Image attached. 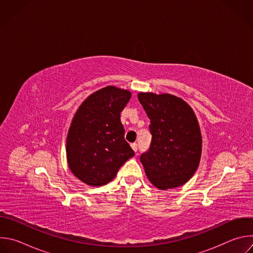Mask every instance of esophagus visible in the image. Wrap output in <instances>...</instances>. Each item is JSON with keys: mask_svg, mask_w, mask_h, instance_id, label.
Returning a JSON list of instances; mask_svg holds the SVG:
<instances>
[{"mask_svg": "<svg viewBox=\"0 0 253 253\" xmlns=\"http://www.w3.org/2000/svg\"><path fill=\"white\" fill-rule=\"evenodd\" d=\"M131 147H132V149H133L135 152L138 151V145H137L136 143H132V144H131Z\"/></svg>", "mask_w": 253, "mask_h": 253, "instance_id": "1", "label": "esophagus"}]
</instances>
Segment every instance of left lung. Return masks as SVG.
Listing matches in <instances>:
<instances>
[{"instance_id":"obj_1","label":"left lung","mask_w":253,"mask_h":253,"mask_svg":"<svg viewBox=\"0 0 253 253\" xmlns=\"http://www.w3.org/2000/svg\"><path fill=\"white\" fill-rule=\"evenodd\" d=\"M150 119L152 141L140 161L150 182L161 190L185 184L198 168L202 136L192 108L171 94H138Z\"/></svg>"}]
</instances>
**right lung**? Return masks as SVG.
<instances>
[{"label": "right lung", "mask_w": 253, "mask_h": 253, "mask_svg": "<svg viewBox=\"0 0 253 253\" xmlns=\"http://www.w3.org/2000/svg\"><path fill=\"white\" fill-rule=\"evenodd\" d=\"M129 90L107 86L88 96L72 119L66 142L69 169L87 185L112 181L134 151L124 138L120 114Z\"/></svg>", "instance_id": "obj_1"}]
</instances>
